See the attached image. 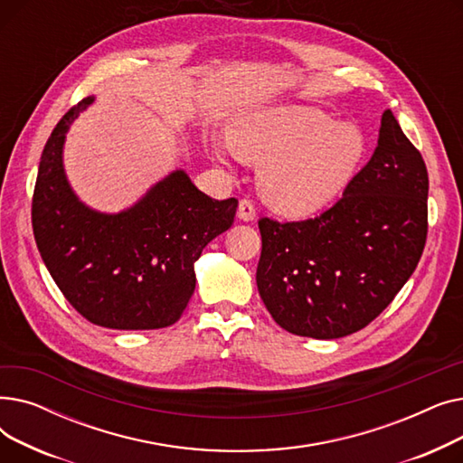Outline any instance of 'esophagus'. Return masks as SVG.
<instances>
[{"label": "esophagus", "mask_w": 463, "mask_h": 463, "mask_svg": "<svg viewBox=\"0 0 463 463\" xmlns=\"http://www.w3.org/2000/svg\"><path fill=\"white\" fill-rule=\"evenodd\" d=\"M238 217L241 222H253L255 219V204L250 199H241L238 204Z\"/></svg>", "instance_id": "34e87169"}]
</instances>
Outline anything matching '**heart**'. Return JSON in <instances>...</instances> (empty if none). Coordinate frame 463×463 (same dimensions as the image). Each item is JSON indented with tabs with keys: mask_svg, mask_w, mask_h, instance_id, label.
I'll list each match as a JSON object with an SVG mask.
<instances>
[{
	"mask_svg": "<svg viewBox=\"0 0 463 463\" xmlns=\"http://www.w3.org/2000/svg\"><path fill=\"white\" fill-rule=\"evenodd\" d=\"M217 159L262 161L259 189L276 212L304 217L328 206L356 176L368 142L354 124L323 110L276 107L234 121L231 138H215Z\"/></svg>",
	"mask_w": 463,
	"mask_h": 463,
	"instance_id": "b5f03b06",
	"label": "heart"
}]
</instances>
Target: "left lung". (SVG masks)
<instances>
[{"mask_svg": "<svg viewBox=\"0 0 463 463\" xmlns=\"http://www.w3.org/2000/svg\"><path fill=\"white\" fill-rule=\"evenodd\" d=\"M259 295L290 334L335 339L368 326L415 272L428 234V170L384 110L377 148L321 215L259 219Z\"/></svg>", "mask_w": 463, "mask_h": 463, "instance_id": "left-lung-1", "label": "left lung"}]
</instances>
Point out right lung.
I'll use <instances>...</instances> for the list:
<instances>
[{
  "label": "right lung",
  "instance_id": "obj_1",
  "mask_svg": "<svg viewBox=\"0 0 463 463\" xmlns=\"http://www.w3.org/2000/svg\"><path fill=\"white\" fill-rule=\"evenodd\" d=\"M91 103L93 95L72 107L44 144L32 201L39 253L90 323L114 330L170 326L194 290V260L232 225L238 201H215L175 170L119 213L82 204L61 154L69 126Z\"/></svg>",
  "mask_w": 463,
  "mask_h": 463
}]
</instances>
